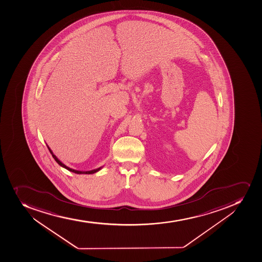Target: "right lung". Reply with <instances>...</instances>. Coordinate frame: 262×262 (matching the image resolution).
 Masks as SVG:
<instances>
[{
  "instance_id": "right-lung-1",
  "label": "right lung",
  "mask_w": 262,
  "mask_h": 262,
  "mask_svg": "<svg viewBox=\"0 0 262 262\" xmlns=\"http://www.w3.org/2000/svg\"><path fill=\"white\" fill-rule=\"evenodd\" d=\"M48 149H49V151H50V152H51V155H52V157H53L54 159H55V161L57 162V163H58V164H59V165L61 166V167H63V168H67V169H68V170L71 171V172H73V173H85V174H90V173H96V172H98V171H99V169H100V168H97V169H94V170H91V171H84V172H83V171L75 170V169H72V168H68V166H66L65 164H64V163H61V162H60V160H59V159H58L57 158H56V157H55V155H54L53 152H52V151H51V149H50V147H49V146H48Z\"/></svg>"
}]
</instances>
